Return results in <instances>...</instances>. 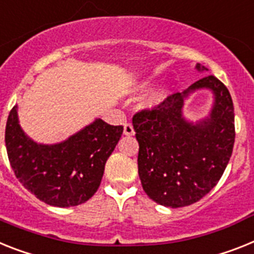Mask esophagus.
<instances>
[{
    "label": "esophagus",
    "instance_id": "obj_1",
    "mask_svg": "<svg viewBox=\"0 0 254 254\" xmlns=\"http://www.w3.org/2000/svg\"><path fill=\"white\" fill-rule=\"evenodd\" d=\"M124 134H125V135H129V137H130V135H134V127L131 124H125V125H124Z\"/></svg>",
    "mask_w": 254,
    "mask_h": 254
}]
</instances>
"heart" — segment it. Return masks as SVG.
Instances as JSON below:
<instances>
[{
    "instance_id": "heart-1",
    "label": "heart",
    "mask_w": 254,
    "mask_h": 254,
    "mask_svg": "<svg viewBox=\"0 0 254 254\" xmlns=\"http://www.w3.org/2000/svg\"><path fill=\"white\" fill-rule=\"evenodd\" d=\"M155 85V82L151 80L140 81L139 84H137L133 87L134 94H143L151 90V87ZM170 95V86L169 85H161V86L156 87L155 90L146 95L142 101V107L146 110H153V108L160 107L164 102L167 101Z\"/></svg>"
}]
</instances>
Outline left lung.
Instances as JSON below:
<instances>
[{"label": "left lung", "mask_w": 254, "mask_h": 254, "mask_svg": "<svg viewBox=\"0 0 254 254\" xmlns=\"http://www.w3.org/2000/svg\"><path fill=\"white\" fill-rule=\"evenodd\" d=\"M197 72H206L200 63ZM209 90L213 102L206 117L193 122L184 115L188 98ZM235 115L227 87L214 76H204L160 107L133 117L139 144L138 174L144 192L157 204L181 208L199 201L216 186L231 157Z\"/></svg>", "instance_id": "left-lung-1"}]
</instances>
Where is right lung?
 <instances>
[{"label":"right lung","instance_id":"add662e5","mask_svg":"<svg viewBox=\"0 0 254 254\" xmlns=\"http://www.w3.org/2000/svg\"><path fill=\"white\" fill-rule=\"evenodd\" d=\"M123 130L97 117L62 142L37 143L20 127L16 104L6 123V150L15 176L29 192L49 205L68 208L97 192Z\"/></svg>","mask_w":254,"mask_h":254}]
</instances>
